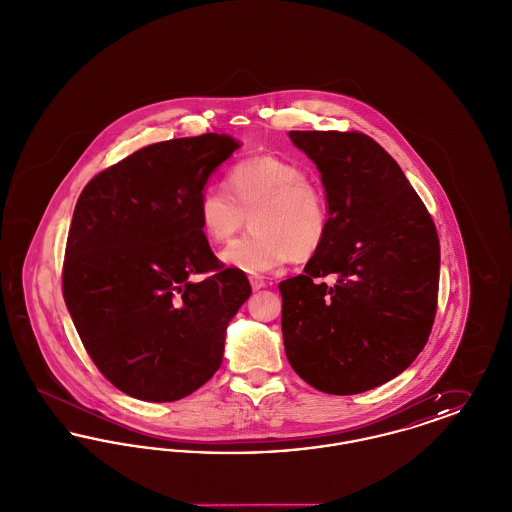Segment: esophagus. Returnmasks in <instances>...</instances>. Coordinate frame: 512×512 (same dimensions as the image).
I'll return each mask as SVG.
<instances>
[{
    "instance_id": "esophagus-1",
    "label": "esophagus",
    "mask_w": 512,
    "mask_h": 512,
    "mask_svg": "<svg viewBox=\"0 0 512 512\" xmlns=\"http://www.w3.org/2000/svg\"><path fill=\"white\" fill-rule=\"evenodd\" d=\"M249 284H251V288H253L255 292L265 288V280H263V278H259V276H249Z\"/></svg>"
}]
</instances>
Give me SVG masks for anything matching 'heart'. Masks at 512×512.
<instances>
[{
  "mask_svg": "<svg viewBox=\"0 0 512 512\" xmlns=\"http://www.w3.org/2000/svg\"><path fill=\"white\" fill-rule=\"evenodd\" d=\"M224 190L205 188L197 199L199 228L211 244H226L244 228L251 232L222 251V261L251 274L290 259L303 263L324 245L330 211L324 188L303 167L278 155H253L234 163Z\"/></svg>",
  "mask_w": 512,
  "mask_h": 512,
  "instance_id": "b5f03b06",
  "label": "heart"
}]
</instances>
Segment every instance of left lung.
<instances>
[{
	"label": "left lung",
	"mask_w": 512,
	"mask_h": 512,
	"mask_svg": "<svg viewBox=\"0 0 512 512\" xmlns=\"http://www.w3.org/2000/svg\"><path fill=\"white\" fill-rule=\"evenodd\" d=\"M290 138L317 165L330 230L303 274L278 286L286 357L318 391L363 393L411 366L432 332L436 224L370 136L292 130ZM326 275L337 282L328 287Z\"/></svg>",
	"instance_id": "1"
}]
</instances>
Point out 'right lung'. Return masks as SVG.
<instances>
[{
    "mask_svg": "<svg viewBox=\"0 0 512 512\" xmlns=\"http://www.w3.org/2000/svg\"><path fill=\"white\" fill-rule=\"evenodd\" d=\"M238 147L226 134L151 144L99 172L76 201L63 297L99 372L130 397L176 401L219 370L251 286L211 251L197 199Z\"/></svg>",
    "mask_w": 512,
    "mask_h": 512,
    "instance_id": "obj_1",
    "label": "right lung"
}]
</instances>
